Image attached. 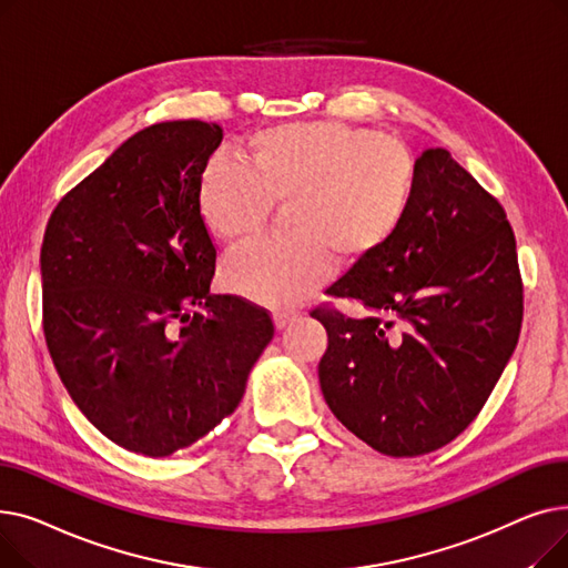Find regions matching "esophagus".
<instances>
[{"label":"esophagus","mask_w":568,"mask_h":568,"mask_svg":"<svg viewBox=\"0 0 568 568\" xmlns=\"http://www.w3.org/2000/svg\"><path fill=\"white\" fill-rule=\"evenodd\" d=\"M296 320H300V315H296V313H287V311H278V313H274V324H276V329H278V332H283L285 326L294 324Z\"/></svg>","instance_id":"obj_1"}]
</instances>
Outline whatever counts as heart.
<instances>
[{"mask_svg": "<svg viewBox=\"0 0 568 568\" xmlns=\"http://www.w3.org/2000/svg\"><path fill=\"white\" fill-rule=\"evenodd\" d=\"M244 163L219 156L197 186L202 223L242 246L283 202L292 234L264 239L223 264V285L244 300L287 308L332 272V255L362 264L403 230L419 186L407 149L373 129L341 122L272 126L255 133Z\"/></svg>", "mask_w": 568, "mask_h": 568, "instance_id": "heart-1", "label": "heart"}]
</instances>
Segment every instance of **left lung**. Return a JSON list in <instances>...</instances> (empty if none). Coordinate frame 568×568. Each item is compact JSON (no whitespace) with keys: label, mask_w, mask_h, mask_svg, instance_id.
I'll list each match as a JSON object with an SVG mask.
<instances>
[{"label":"left lung","mask_w":568,"mask_h":568,"mask_svg":"<svg viewBox=\"0 0 568 568\" xmlns=\"http://www.w3.org/2000/svg\"><path fill=\"white\" fill-rule=\"evenodd\" d=\"M416 165L403 230L326 290L371 315L313 311L329 336L317 366L326 405L394 458L430 454L474 422L523 322L516 236L501 204L446 149H426Z\"/></svg>","instance_id":"8db88e82"}]
</instances>
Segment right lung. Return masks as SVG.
<instances>
[{"instance_id": "obj_1", "label": "right lung", "mask_w": 568, "mask_h": 568, "mask_svg": "<svg viewBox=\"0 0 568 568\" xmlns=\"http://www.w3.org/2000/svg\"><path fill=\"white\" fill-rule=\"evenodd\" d=\"M219 124L138 131L57 204L41 246L43 332L80 412L124 449L165 458L214 430L274 338L266 311L212 294L197 209Z\"/></svg>"}]
</instances>
